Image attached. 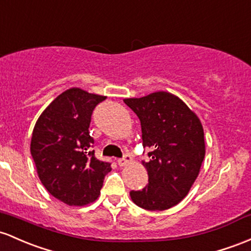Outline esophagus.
<instances>
[{
    "instance_id": "obj_1",
    "label": "esophagus",
    "mask_w": 251,
    "mask_h": 251,
    "mask_svg": "<svg viewBox=\"0 0 251 251\" xmlns=\"http://www.w3.org/2000/svg\"><path fill=\"white\" fill-rule=\"evenodd\" d=\"M131 161H132V157L130 153H125L123 158H120L119 161H118V164H119L120 167H125V166H127Z\"/></svg>"
}]
</instances>
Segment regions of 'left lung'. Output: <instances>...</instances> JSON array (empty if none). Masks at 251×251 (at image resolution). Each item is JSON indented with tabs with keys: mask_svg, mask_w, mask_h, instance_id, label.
I'll list each match as a JSON object with an SVG mask.
<instances>
[{
	"mask_svg": "<svg viewBox=\"0 0 251 251\" xmlns=\"http://www.w3.org/2000/svg\"><path fill=\"white\" fill-rule=\"evenodd\" d=\"M124 102L137 114L143 147L150 161H143L149 183L131 191L132 201L149 211H164L188 194L205 157L203 130L199 118L177 96L157 92Z\"/></svg>",
	"mask_w": 251,
	"mask_h": 251,
	"instance_id": "1",
	"label": "left lung"
}]
</instances>
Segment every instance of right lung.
<instances>
[{
    "label": "right lung",
    "mask_w": 251,
    "mask_h": 251,
    "mask_svg": "<svg viewBox=\"0 0 251 251\" xmlns=\"http://www.w3.org/2000/svg\"><path fill=\"white\" fill-rule=\"evenodd\" d=\"M106 96L71 88L57 96L34 126L31 153L41 183L56 199L83 206L100 194L109 162L95 157L89 134L93 111Z\"/></svg>",
    "instance_id": "1"
}]
</instances>
